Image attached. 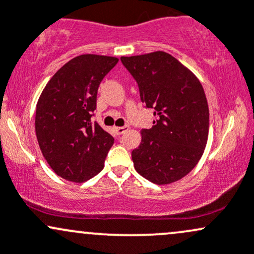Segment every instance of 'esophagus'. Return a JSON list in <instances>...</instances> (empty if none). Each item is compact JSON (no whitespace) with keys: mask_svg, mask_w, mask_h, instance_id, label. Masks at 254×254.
Instances as JSON below:
<instances>
[{"mask_svg":"<svg viewBox=\"0 0 254 254\" xmlns=\"http://www.w3.org/2000/svg\"><path fill=\"white\" fill-rule=\"evenodd\" d=\"M127 129H129V127H127V125H125V127H116L115 131L118 133V135H122V133H124Z\"/></svg>","mask_w":254,"mask_h":254,"instance_id":"esophagus-1","label":"esophagus"}]
</instances>
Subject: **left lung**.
I'll return each mask as SVG.
<instances>
[{
	"mask_svg": "<svg viewBox=\"0 0 254 254\" xmlns=\"http://www.w3.org/2000/svg\"><path fill=\"white\" fill-rule=\"evenodd\" d=\"M138 83L139 97L156 119L142 129L132 150L135 170L149 182L166 185L196 167L209 133V107L199 80L177 58L164 51L121 57Z\"/></svg>",
	"mask_w": 254,
	"mask_h": 254,
	"instance_id": "obj_1",
	"label": "left lung"
}]
</instances>
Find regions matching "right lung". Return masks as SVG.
<instances>
[{
	"mask_svg": "<svg viewBox=\"0 0 254 254\" xmlns=\"http://www.w3.org/2000/svg\"><path fill=\"white\" fill-rule=\"evenodd\" d=\"M118 58L81 55L65 63L40 94L36 135L43 156L57 176L83 183L104 168L115 138L97 122L99 84Z\"/></svg>",
	"mask_w": 254,
	"mask_h": 254,
	"instance_id": "obj_1",
	"label": "right lung"
}]
</instances>
